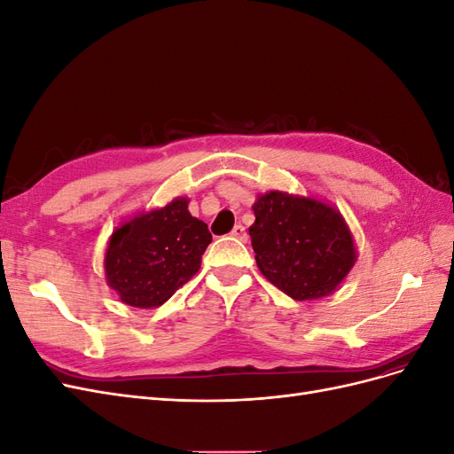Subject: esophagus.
Listing matches in <instances>:
<instances>
[{
	"label": "esophagus",
	"instance_id": "obj_1",
	"mask_svg": "<svg viewBox=\"0 0 454 454\" xmlns=\"http://www.w3.org/2000/svg\"><path fill=\"white\" fill-rule=\"evenodd\" d=\"M231 235L235 237V239H239L240 242H246V240H248V235H246V229H244L240 223H239V225H235V227H232Z\"/></svg>",
	"mask_w": 454,
	"mask_h": 454
}]
</instances>
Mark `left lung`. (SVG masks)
I'll list each match as a JSON object with an SVG mask.
<instances>
[{
  "instance_id": "1",
  "label": "left lung",
  "mask_w": 454,
  "mask_h": 454,
  "mask_svg": "<svg viewBox=\"0 0 454 454\" xmlns=\"http://www.w3.org/2000/svg\"><path fill=\"white\" fill-rule=\"evenodd\" d=\"M248 229L265 278L295 301L329 295L350 272L356 250L337 210L324 202L270 191L254 204Z\"/></svg>"
}]
</instances>
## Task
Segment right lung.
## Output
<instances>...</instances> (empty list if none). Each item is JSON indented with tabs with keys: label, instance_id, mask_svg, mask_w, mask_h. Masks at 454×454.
<instances>
[{
	"label": "right lung",
	"instance_id": "1",
	"mask_svg": "<svg viewBox=\"0 0 454 454\" xmlns=\"http://www.w3.org/2000/svg\"><path fill=\"white\" fill-rule=\"evenodd\" d=\"M210 242L208 225L189 214L185 199H176L114 232L104 263L107 284L122 303L159 307L193 278Z\"/></svg>",
	"mask_w": 454,
	"mask_h": 454
}]
</instances>
